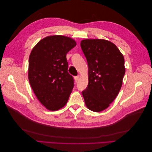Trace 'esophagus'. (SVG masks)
<instances>
[{
	"instance_id": "obj_1",
	"label": "esophagus",
	"mask_w": 152,
	"mask_h": 152,
	"mask_svg": "<svg viewBox=\"0 0 152 152\" xmlns=\"http://www.w3.org/2000/svg\"><path fill=\"white\" fill-rule=\"evenodd\" d=\"M79 76H76V77H75V80L76 82H77L78 80H79Z\"/></svg>"
}]
</instances>
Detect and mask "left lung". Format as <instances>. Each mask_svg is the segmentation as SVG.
I'll list each match as a JSON object with an SVG mask.
<instances>
[{
	"label": "left lung",
	"mask_w": 152,
	"mask_h": 152,
	"mask_svg": "<svg viewBox=\"0 0 152 152\" xmlns=\"http://www.w3.org/2000/svg\"><path fill=\"white\" fill-rule=\"evenodd\" d=\"M80 46L89 68V83L82 96L87 108L102 112L121 89L126 72L124 58L116 45L107 40H82Z\"/></svg>",
	"instance_id": "left-lung-1"
}]
</instances>
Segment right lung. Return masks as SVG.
<instances>
[{
    "instance_id": "obj_1",
    "label": "right lung",
    "mask_w": 152,
    "mask_h": 152,
    "mask_svg": "<svg viewBox=\"0 0 152 152\" xmlns=\"http://www.w3.org/2000/svg\"><path fill=\"white\" fill-rule=\"evenodd\" d=\"M76 44L68 37L52 35L40 40L31 50L30 84L39 102L49 110L63 108L72 93L74 84L68 72L66 55Z\"/></svg>"
}]
</instances>
